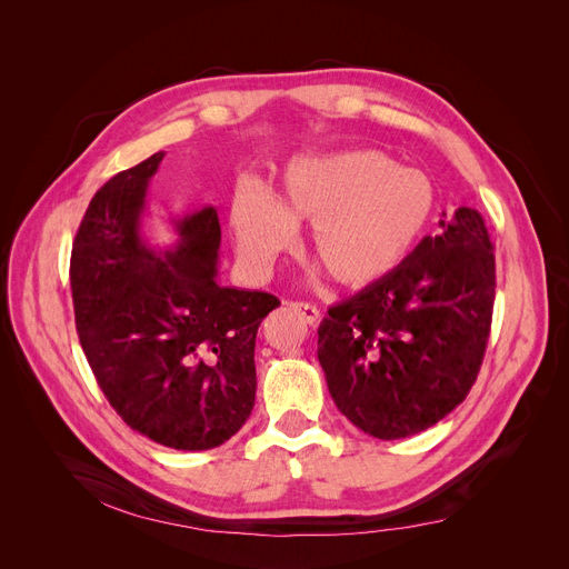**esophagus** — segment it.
Returning <instances> with one entry per match:
<instances>
[{"label": "esophagus", "instance_id": "obj_1", "mask_svg": "<svg viewBox=\"0 0 569 569\" xmlns=\"http://www.w3.org/2000/svg\"><path fill=\"white\" fill-rule=\"evenodd\" d=\"M301 318H305L307 325H318L320 322V309L316 305H309V301H292L290 305Z\"/></svg>", "mask_w": 569, "mask_h": 569}]
</instances>
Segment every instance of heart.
<instances>
[{"mask_svg": "<svg viewBox=\"0 0 569 569\" xmlns=\"http://www.w3.org/2000/svg\"><path fill=\"white\" fill-rule=\"evenodd\" d=\"M435 203L426 173L400 169L380 150H340L295 160L272 197L242 182L229 223L244 268L264 274L295 244V223L311 221V253L338 286L359 290L400 268Z\"/></svg>", "mask_w": 569, "mask_h": 569, "instance_id": "heart-1", "label": "heart"}]
</instances>
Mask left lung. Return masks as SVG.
Wrapping results in <instances>:
<instances>
[{
  "instance_id": "obj_1",
  "label": "left lung",
  "mask_w": 569,
  "mask_h": 569,
  "mask_svg": "<svg viewBox=\"0 0 569 569\" xmlns=\"http://www.w3.org/2000/svg\"><path fill=\"white\" fill-rule=\"evenodd\" d=\"M385 281L331 307L318 327L329 393L377 439L419 435L471 391L495 311V247L485 219L458 208Z\"/></svg>"
}]
</instances>
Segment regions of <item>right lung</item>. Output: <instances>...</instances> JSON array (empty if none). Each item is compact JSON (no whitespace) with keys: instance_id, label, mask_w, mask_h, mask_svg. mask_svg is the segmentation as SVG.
Segmentation results:
<instances>
[{"instance_id":"1","label":"right lung","mask_w":569,"mask_h":569,"mask_svg":"<svg viewBox=\"0 0 569 569\" xmlns=\"http://www.w3.org/2000/svg\"><path fill=\"white\" fill-rule=\"evenodd\" d=\"M162 158L109 178L91 199L70 256L74 325L98 387L132 430L208 450L249 419L256 333L281 301L219 286L212 206L173 221V249L148 247L141 214Z\"/></svg>"}]
</instances>
